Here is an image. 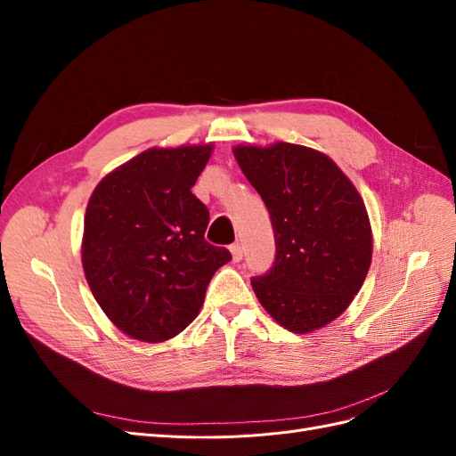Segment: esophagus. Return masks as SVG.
<instances>
[{
	"instance_id": "obj_1",
	"label": "esophagus",
	"mask_w": 456,
	"mask_h": 456,
	"mask_svg": "<svg viewBox=\"0 0 456 456\" xmlns=\"http://www.w3.org/2000/svg\"><path fill=\"white\" fill-rule=\"evenodd\" d=\"M230 253H232V260L233 262H240L243 258V247H241V243L230 245Z\"/></svg>"
}]
</instances>
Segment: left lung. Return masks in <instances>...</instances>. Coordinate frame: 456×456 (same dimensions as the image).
Returning <instances> with one entry per match:
<instances>
[{
  "label": "left lung",
  "mask_w": 456,
  "mask_h": 456,
  "mask_svg": "<svg viewBox=\"0 0 456 456\" xmlns=\"http://www.w3.org/2000/svg\"><path fill=\"white\" fill-rule=\"evenodd\" d=\"M232 151L273 226V266L251 280L262 308L297 335L335 322L360 293L372 258L360 191L320 150L280 141Z\"/></svg>",
  "instance_id": "8db88e82"
}]
</instances>
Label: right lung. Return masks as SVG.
I'll return each mask as SVG.
<instances>
[{
    "instance_id": "right-lung-1",
    "label": "right lung",
    "mask_w": 456,
    "mask_h": 456,
    "mask_svg": "<svg viewBox=\"0 0 456 456\" xmlns=\"http://www.w3.org/2000/svg\"><path fill=\"white\" fill-rule=\"evenodd\" d=\"M215 146H154L110 171L89 198L81 265L123 335L158 344L196 320L207 285L230 262L205 241L209 211L191 194Z\"/></svg>"
}]
</instances>
